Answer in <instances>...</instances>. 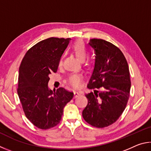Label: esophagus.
Instances as JSON below:
<instances>
[{
  "label": "esophagus",
  "instance_id": "esophagus-1",
  "mask_svg": "<svg viewBox=\"0 0 151 151\" xmlns=\"http://www.w3.org/2000/svg\"><path fill=\"white\" fill-rule=\"evenodd\" d=\"M79 96H80V92H78L77 91H74V98H76V97H78Z\"/></svg>",
  "mask_w": 151,
  "mask_h": 151
}]
</instances>
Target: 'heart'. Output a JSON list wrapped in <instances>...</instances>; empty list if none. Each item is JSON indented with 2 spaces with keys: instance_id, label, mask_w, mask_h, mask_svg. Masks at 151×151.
Wrapping results in <instances>:
<instances>
[{
  "instance_id": "1",
  "label": "heart",
  "mask_w": 151,
  "mask_h": 151,
  "mask_svg": "<svg viewBox=\"0 0 151 151\" xmlns=\"http://www.w3.org/2000/svg\"><path fill=\"white\" fill-rule=\"evenodd\" d=\"M71 50L80 61H83L86 59L87 55H88V50H87L85 44L82 41L80 40L75 42L71 45ZM62 57L60 58L59 62H58L59 65H62ZM82 78V75L80 73H71L68 76L67 81L70 85L76 87V88H78V87L81 86Z\"/></svg>"
}]
</instances>
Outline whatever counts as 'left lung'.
Segmentation results:
<instances>
[{
	"label": "left lung",
	"instance_id": "obj_1",
	"mask_svg": "<svg viewBox=\"0 0 151 151\" xmlns=\"http://www.w3.org/2000/svg\"><path fill=\"white\" fill-rule=\"evenodd\" d=\"M89 44L96 53V62L86 94L88 105L82 115L87 123L104 128L117 121L130 96L131 80L125 55L118 47L102 39L93 38Z\"/></svg>",
	"mask_w": 151,
	"mask_h": 151
}]
</instances>
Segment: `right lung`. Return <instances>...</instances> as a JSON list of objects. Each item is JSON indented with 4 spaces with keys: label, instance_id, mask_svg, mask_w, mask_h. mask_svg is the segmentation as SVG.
Wrapping results in <instances>:
<instances>
[{
    "label": "right lung",
    "instance_id": "obj_1",
    "mask_svg": "<svg viewBox=\"0 0 151 151\" xmlns=\"http://www.w3.org/2000/svg\"><path fill=\"white\" fill-rule=\"evenodd\" d=\"M70 38H50L29 49L19 68L17 92L26 117L36 127L48 129L60 122L63 109L73 97L72 91L48 89L49 74L55 73Z\"/></svg>",
    "mask_w": 151,
    "mask_h": 151
}]
</instances>
